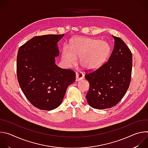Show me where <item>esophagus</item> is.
Wrapping results in <instances>:
<instances>
[{
	"instance_id": "esophagus-1",
	"label": "esophagus",
	"mask_w": 148,
	"mask_h": 148,
	"mask_svg": "<svg viewBox=\"0 0 148 148\" xmlns=\"http://www.w3.org/2000/svg\"><path fill=\"white\" fill-rule=\"evenodd\" d=\"M75 75H76V81H77L82 79L84 77V74L81 71H77L75 73Z\"/></svg>"
}]
</instances>
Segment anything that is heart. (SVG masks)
<instances>
[{
	"mask_svg": "<svg viewBox=\"0 0 148 148\" xmlns=\"http://www.w3.org/2000/svg\"><path fill=\"white\" fill-rule=\"evenodd\" d=\"M111 51L109 44L100 40L86 37H76L70 47L62 51V58L67 64L73 65L79 58L82 67L94 69L101 66L107 59Z\"/></svg>",
	"mask_w": 148,
	"mask_h": 148,
	"instance_id": "b5f03b06",
	"label": "heart"
}]
</instances>
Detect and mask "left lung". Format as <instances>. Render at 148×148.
Segmentation results:
<instances>
[{
  "label": "left lung",
  "mask_w": 148,
  "mask_h": 148,
  "mask_svg": "<svg viewBox=\"0 0 148 148\" xmlns=\"http://www.w3.org/2000/svg\"><path fill=\"white\" fill-rule=\"evenodd\" d=\"M112 36L114 48L108 60L98 69L87 71L85 75L90 84L87 100L95 109L115 106L125 95L131 82L132 53L121 38Z\"/></svg>",
  "instance_id": "obj_1"
}]
</instances>
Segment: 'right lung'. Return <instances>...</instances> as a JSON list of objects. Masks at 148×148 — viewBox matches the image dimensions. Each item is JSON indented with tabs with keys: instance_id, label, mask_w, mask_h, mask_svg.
Segmentation results:
<instances>
[{
	"instance_id": "1",
	"label": "right lung",
	"mask_w": 148,
	"mask_h": 148,
	"mask_svg": "<svg viewBox=\"0 0 148 148\" xmlns=\"http://www.w3.org/2000/svg\"><path fill=\"white\" fill-rule=\"evenodd\" d=\"M62 34L35 36L18 49L17 77L23 94L34 107L50 111L61 103L67 87L75 80L72 70L58 67L57 43Z\"/></svg>"
}]
</instances>
